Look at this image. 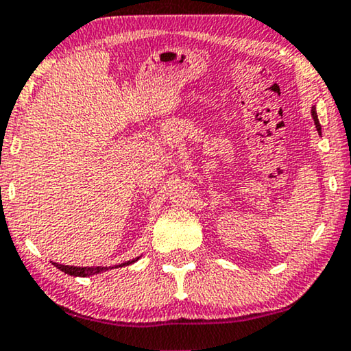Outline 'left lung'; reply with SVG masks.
Listing matches in <instances>:
<instances>
[{
	"mask_svg": "<svg viewBox=\"0 0 351 351\" xmlns=\"http://www.w3.org/2000/svg\"><path fill=\"white\" fill-rule=\"evenodd\" d=\"M311 115H313V119H314L315 130H317V132H319V135H322V128H321V123H319V119H317V110H315V106H313V109H311Z\"/></svg>",
	"mask_w": 351,
	"mask_h": 351,
	"instance_id": "left-lung-1",
	"label": "left lung"
}]
</instances>
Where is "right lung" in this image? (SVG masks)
Wrapping results in <instances>:
<instances>
[{
	"label": "right lung",
	"instance_id": "right-lung-1",
	"mask_svg": "<svg viewBox=\"0 0 351 351\" xmlns=\"http://www.w3.org/2000/svg\"><path fill=\"white\" fill-rule=\"evenodd\" d=\"M140 257H141V255H140ZM140 257H135V258H132V261L119 263V265H114V267H73V265H62V263H56V262H53V265L58 268V270H62L63 274L71 275V276H93V275L102 274V271L112 270V268H120V267L132 265V263H135Z\"/></svg>",
	"mask_w": 351,
	"mask_h": 351
}]
</instances>
